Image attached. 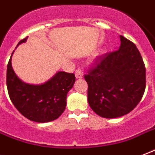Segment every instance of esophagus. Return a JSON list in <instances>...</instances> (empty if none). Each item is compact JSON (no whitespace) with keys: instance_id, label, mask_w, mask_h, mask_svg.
<instances>
[{"instance_id":"obj_1","label":"esophagus","mask_w":155,"mask_h":155,"mask_svg":"<svg viewBox=\"0 0 155 155\" xmlns=\"http://www.w3.org/2000/svg\"><path fill=\"white\" fill-rule=\"evenodd\" d=\"M75 76L77 78H81L83 77V69L79 68L75 71Z\"/></svg>"}]
</instances>
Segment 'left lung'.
Listing matches in <instances>:
<instances>
[{
    "mask_svg": "<svg viewBox=\"0 0 155 155\" xmlns=\"http://www.w3.org/2000/svg\"><path fill=\"white\" fill-rule=\"evenodd\" d=\"M120 48L95 61L84 78L88 103L104 118H116L132 111L146 89V67L132 41L120 35Z\"/></svg>",
    "mask_w": 155,
    "mask_h": 155,
    "instance_id": "left-lung-1",
    "label": "left lung"
}]
</instances>
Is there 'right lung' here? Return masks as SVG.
<instances>
[{"label":"right lung","instance_id":"add662e5","mask_svg":"<svg viewBox=\"0 0 155 155\" xmlns=\"http://www.w3.org/2000/svg\"><path fill=\"white\" fill-rule=\"evenodd\" d=\"M26 39L27 37L21 39L18 45L26 42ZM75 81L74 74L58 72L44 84L29 85L17 77L12 68L11 57L7 64L6 84L9 98L22 116L35 122L52 121L64 112L67 94Z\"/></svg>","mask_w":155,"mask_h":155}]
</instances>
